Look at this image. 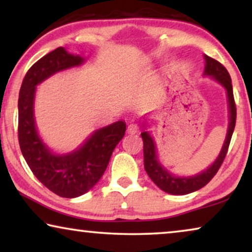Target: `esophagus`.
I'll return each mask as SVG.
<instances>
[{
    "mask_svg": "<svg viewBox=\"0 0 252 252\" xmlns=\"http://www.w3.org/2000/svg\"><path fill=\"white\" fill-rule=\"evenodd\" d=\"M139 128L140 127L136 123H132V124H129L128 127H127V132H128L129 134H135L139 132Z\"/></svg>",
    "mask_w": 252,
    "mask_h": 252,
    "instance_id": "1",
    "label": "esophagus"
}]
</instances>
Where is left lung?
<instances>
[{
	"label": "left lung",
	"instance_id": "left-lung-1",
	"mask_svg": "<svg viewBox=\"0 0 252 252\" xmlns=\"http://www.w3.org/2000/svg\"><path fill=\"white\" fill-rule=\"evenodd\" d=\"M205 60V68L204 75H210L218 81L220 85L225 87L227 92V98H228V108H229V124L228 129H227L226 140L220 151L219 156L213 161L211 166H209L201 173L191 175V177H175L170 173L163 165L159 163L156 153V144H155L153 137L148 132H142L141 136L143 140V157H144V170L149 175V178L154 181V184L158 186L161 190L172 195H186L190 194L192 191L198 190L208 185L210 180L215 177L217 172L221 166L223 159H225L228 147L232 139L234 128H235L236 123V105L234 101L233 95V86L232 79L228 71L225 66L218 61L213 60L209 56H204Z\"/></svg>",
	"mask_w": 252,
	"mask_h": 252
}]
</instances>
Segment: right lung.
Segmentation results:
<instances>
[{
  "label": "right lung",
  "mask_w": 252,
  "mask_h": 252,
  "mask_svg": "<svg viewBox=\"0 0 252 252\" xmlns=\"http://www.w3.org/2000/svg\"><path fill=\"white\" fill-rule=\"evenodd\" d=\"M84 62L79 55L57 48L31 66L19 92L18 140L23 156L41 184L66 198L84 195L97 184L126 130L125 122L119 120L95 130L80 148L65 155L54 154L41 140L34 119L36 86L57 72Z\"/></svg>",
  "instance_id": "right-lung-1"
}]
</instances>
